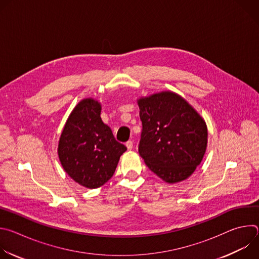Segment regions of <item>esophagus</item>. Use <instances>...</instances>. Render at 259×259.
<instances>
[{"mask_svg": "<svg viewBox=\"0 0 259 259\" xmlns=\"http://www.w3.org/2000/svg\"><path fill=\"white\" fill-rule=\"evenodd\" d=\"M126 146H127L128 150H132L133 149V141L132 140H128L126 142Z\"/></svg>", "mask_w": 259, "mask_h": 259, "instance_id": "obj_1", "label": "esophagus"}]
</instances>
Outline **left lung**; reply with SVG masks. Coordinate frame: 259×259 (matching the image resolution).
<instances>
[{
	"mask_svg": "<svg viewBox=\"0 0 259 259\" xmlns=\"http://www.w3.org/2000/svg\"><path fill=\"white\" fill-rule=\"evenodd\" d=\"M142 122L138 152L168 183L189 178L203 160L208 131L204 119L180 95L163 91L137 100Z\"/></svg>",
	"mask_w": 259,
	"mask_h": 259,
	"instance_id": "obj_1",
	"label": "left lung"
}]
</instances>
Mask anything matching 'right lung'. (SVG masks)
<instances>
[{"instance_id":"add662e5","label":"right lung","mask_w":259,"mask_h":259,"mask_svg":"<svg viewBox=\"0 0 259 259\" xmlns=\"http://www.w3.org/2000/svg\"><path fill=\"white\" fill-rule=\"evenodd\" d=\"M100 112L97 100H81L70 113L58 142L64 171L87 189H97L112 178L120 157L127 151L102 122Z\"/></svg>"}]
</instances>
